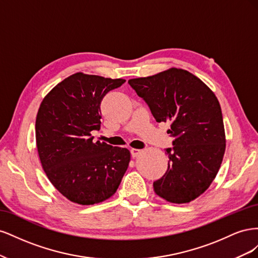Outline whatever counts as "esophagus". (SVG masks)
I'll use <instances>...</instances> for the list:
<instances>
[{"label":"esophagus","instance_id":"obj_1","mask_svg":"<svg viewBox=\"0 0 258 258\" xmlns=\"http://www.w3.org/2000/svg\"><path fill=\"white\" fill-rule=\"evenodd\" d=\"M141 150H138V148H131V151H130V153H131V156L132 157H137V156H139V154H141Z\"/></svg>","mask_w":258,"mask_h":258}]
</instances>
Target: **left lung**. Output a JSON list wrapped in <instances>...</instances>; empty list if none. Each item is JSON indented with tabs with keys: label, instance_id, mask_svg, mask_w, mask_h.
I'll list each match as a JSON object with an SVG mask.
<instances>
[{
	"label": "left lung",
	"instance_id": "8db88e82",
	"mask_svg": "<svg viewBox=\"0 0 258 258\" xmlns=\"http://www.w3.org/2000/svg\"><path fill=\"white\" fill-rule=\"evenodd\" d=\"M157 122H171L174 140L167 148L166 173L153 186L172 204H187L204 194L223 161L226 140L220 102L197 76L169 69L153 76L129 80Z\"/></svg>",
	"mask_w": 258,
	"mask_h": 258
}]
</instances>
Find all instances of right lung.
Instances as JSON below:
<instances>
[{
  "instance_id": "obj_1",
  "label": "right lung",
  "mask_w": 258,
  "mask_h": 258,
  "mask_svg": "<svg viewBox=\"0 0 258 258\" xmlns=\"http://www.w3.org/2000/svg\"><path fill=\"white\" fill-rule=\"evenodd\" d=\"M126 82L75 73L52 88L38 108L35 139L51 184L75 204L102 202L116 192L127 171V148L93 142L100 129L101 101Z\"/></svg>"
}]
</instances>
